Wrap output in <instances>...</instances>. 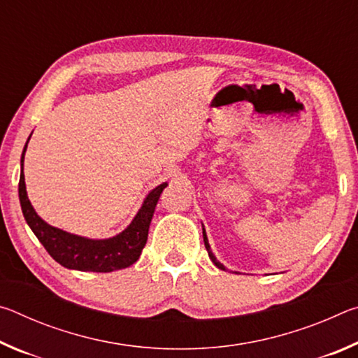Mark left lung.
<instances>
[{
  "mask_svg": "<svg viewBox=\"0 0 358 358\" xmlns=\"http://www.w3.org/2000/svg\"><path fill=\"white\" fill-rule=\"evenodd\" d=\"M202 230H203V243H205V248H207V251H208V256H210V259H211V262H213L217 268H221V270H226V266H224L220 260L216 259V256L213 254V251H211V248H210V243H208V238H207V232H205V229L202 227Z\"/></svg>",
  "mask_w": 358,
  "mask_h": 358,
  "instance_id": "1",
  "label": "left lung"
}]
</instances>
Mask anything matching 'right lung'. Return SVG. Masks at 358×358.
Returning <instances> with one entry per match:
<instances>
[{
	"mask_svg": "<svg viewBox=\"0 0 358 358\" xmlns=\"http://www.w3.org/2000/svg\"><path fill=\"white\" fill-rule=\"evenodd\" d=\"M31 137V136H29ZM29 137L23 148L20 159V181H19V199L22 205L23 216L28 222L29 229L38 237V240L45 248L47 252L57 260L59 265L69 270L78 271H96V273H108V271L121 270L137 262L141 257L142 250L148 238V229L155 208L159 201L162 191L167 187V183L156 186L145 197L141 210L137 211L134 220L123 232L110 238H87L80 235L66 232L63 229L53 227L47 224L36 213L31 202H29L25 185V175H23V161H25V151L28 147Z\"/></svg>",
	"mask_w": 358,
	"mask_h": 358,
	"instance_id": "add662e5",
	"label": "right lung"
}]
</instances>
